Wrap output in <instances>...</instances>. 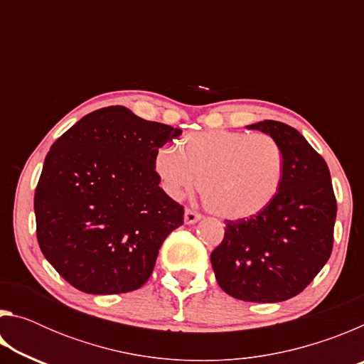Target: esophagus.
<instances>
[{"label":"esophagus","instance_id":"esophagus-1","mask_svg":"<svg viewBox=\"0 0 364 364\" xmlns=\"http://www.w3.org/2000/svg\"><path fill=\"white\" fill-rule=\"evenodd\" d=\"M200 220V213L193 210V208H186V212H184V221H186L188 225H193L196 221Z\"/></svg>","mask_w":364,"mask_h":364}]
</instances>
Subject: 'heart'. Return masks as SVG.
Here are the masks:
<instances>
[{
    "label": "heart",
    "instance_id": "1",
    "mask_svg": "<svg viewBox=\"0 0 364 364\" xmlns=\"http://www.w3.org/2000/svg\"><path fill=\"white\" fill-rule=\"evenodd\" d=\"M156 171L176 199L191 193L199 176L208 210L226 220H242L273 202L284 175V157L278 141L267 133L196 132L178 141V151L162 147Z\"/></svg>",
    "mask_w": 364,
    "mask_h": 364
}]
</instances>
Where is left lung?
<instances>
[{
  "label": "left lung",
  "mask_w": 364,
  "mask_h": 364,
  "mask_svg": "<svg viewBox=\"0 0 364 364\" xmlns=\"http://www.w3.org/2000/svg\"><path fill=\"white\" fill-rule=\"evenodd\" d=\"M247 128L268 133L281 146V188L260 213L226 220L210 260L231 297L274 304L300 294L329 260L337 200L328 164L295 128L276 120Z\"/></svg>",
  "instance_id": "8db88e82"
}]
</instances>
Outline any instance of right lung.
Listing matches in <instances>:
<instances>
[{
  "label": "right lung",
  "mask_w": 364,
  "mask_h": 364,
  "mask_svg": "<svg viewBox=\"0 0 364 364\" xmlns=\"http://www.w3.org/2000/svg\"><path fill=\"white\" fill-rule=\"evenodd\" d=\"M180 128L123 106L85 115L51 146L35 191L46 260L86 294L136 291L184 207L159 186L156 156Z\"/></svg>",
  "instance_id": "1"
}]
</instances>
